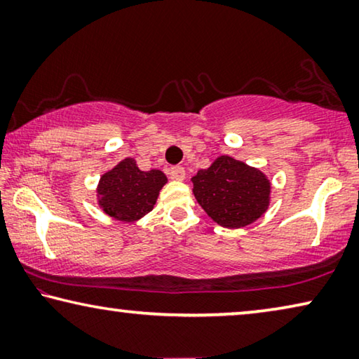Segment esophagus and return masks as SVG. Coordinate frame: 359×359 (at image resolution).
I'll return each instance as SVG.
<instances>
[{"label": "esophagus", "instance_id": "1", "mask_svg": "<svg viewBox=\"0 0 359 359\" xmlns=\"http://www.w3.org/2000/svg\"><path fill=\"white\" fill-rule=\"evenodd\" d=\"M185 175V169L182 168V165H174V168H170V177L174 180H184Z\"/></svg>", "mask_w": 359, "mask_h": 359}]
</instances>
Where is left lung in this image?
I'll return each mask as SVG.
<instances>
[{
	"instance_id": "1",
	"label": "left lung",
	"mask_w": 359,
	"mask_h": 359,
	"mask_svg": "<svg viewBox=\"0 0 359 359\" xmlns=\"http://www.w3.org/2000/svg\"><path fill=\"white\" fill-rule=\"evenodd\" d=\"M191 182L196 201L222 227H247L269 208L267 175L227 154L214 159L208 169L198 170Z\"/></svg>"
}]
</instances>
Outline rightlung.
<instances>
[{"mask_svg": "<svg viewBox=\"0 0 359 359\" xmlns=\"http://www.w3.org/2000/svg\"><path fill=\"white\" fill-rule=\"evenodd\" d=\"M168 177L163 170H140L133 158L117 163L100 177L96 200L104 214L116 221L135 222L156 205Z\"/></svg>", "mask_w": 359, "mask_h": 359, "instance_id": "add662e5", "label": "right lung"}]
</instances>
